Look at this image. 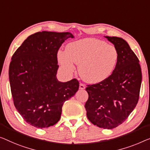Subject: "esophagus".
Returning <instances> with one entry per match:
<instances>
[{"instance_id":"34e87169","label":"esophagus","mask_w":150,"mask_h":150,"mask_svg":"<svg viewBox=\"0 0 150 150\" xmlns=\"http://www.w3.org/2000/svg\"><path fill=\"white\" fill-rule=\"evenodd\" d=\"M79 89H86V86L83 83H80L79 84Z\"/></svg>"}]
</instances>
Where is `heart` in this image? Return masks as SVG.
Returning <instances> with one entry per match:
<instances>
[{
  "instance_id": "heart-1",
  "label": "heart",
  "mask_w": 150,
  "mask_h": 150,
  "mask_svg": "<svg viewBox=\"0 0 150 150\" xmlns=\"http://www.w3.org/2000/svg\"><path fill=\"white\" fill-rule=\"evenodd\" d=\"M117 50L112 45L96 38H83L69 43L65 51L57 53V59L66 73L75 71V64L82 79L97 83L110 77L117 65Z\"/></svg>"
}]
</instances>
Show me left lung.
I'll return each instance as SVG.
<instances>
[{
    "instance_id": "left-lung-1",
    "label": "left lung",
    "mask_w": 150,
    "mask_h": 150,
    "mask_svg": "<svg viewBox=\"0 0 150 150\" xmlns=\"http://www.w3.org/2000/svg\"><path fill=\"white\" fill-rule=\"evenodd\" d=\"M105 38L117 50V65L106 79L88 86L89 97L85 108L91 123L111 129L121 125L135 108L142 75L139 59L128 43L121 38Z\"/></svg>"
}]
</instances>
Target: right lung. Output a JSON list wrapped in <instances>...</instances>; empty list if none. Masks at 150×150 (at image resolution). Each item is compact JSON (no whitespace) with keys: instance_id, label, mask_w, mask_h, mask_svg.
<instances>
[{"instance_id":"add662e5","label":"right lung","mask_w":150,"mask_h":150,"mask_svg":"<svg viewBox=\"0 0 150 150\" xmlns=\"http://www.w3.org/2000/svg\"><path fill=\"white\" fill-rule=\"evenodd\" d=\"M69 32H44L31 35L11 58L8 76L15 108L25 121L37 128L52 126L61 118L64 102L79 87L76 79H57V53Z\"/></svg>"}]
</instances>
